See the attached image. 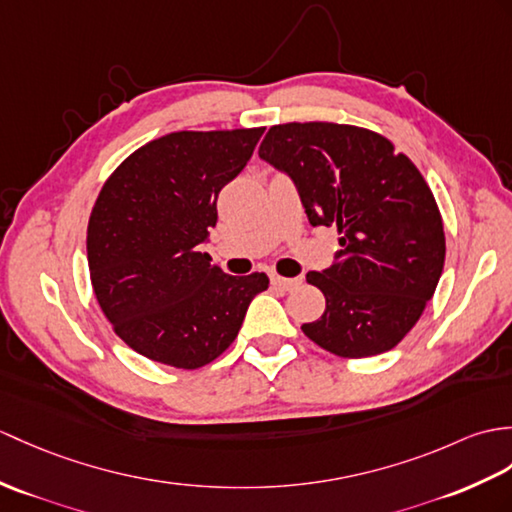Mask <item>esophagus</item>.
Wrapping results in <instances>:
<instances>
[{"label":"esophagus","instance_id":"obj_1","mask_svg":"<svg viewBox=\"0 0 512 512\" xmlns=\"http://www.w3.org/2000/svg\"><path fill=\"white\" fill-rule=\"evenodd\" d=\"M270 283L275 285L279 290H294L296 285H301V277H279V275H272Z\"/></svg>","mask_w":512,"mask_h":512}]
</instances>
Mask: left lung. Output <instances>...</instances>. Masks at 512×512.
Returning a JSON list of instances; mask_svg holds the SVG:
<instances>
[{"mask_svg": "<svg viewBox=\"0 0 512 512\" xmlns=\"http://www.w3.org/2000/svg\"><path fill=\"white\" fill-rule=\"evenodd\" d=\"M259 157L290 174L314 227L340 235L336 264L305 277L327 305L303 334L340 358L397 347L445 264L443 218L417 165L375 130L334 122L270 126Z\"/></svg>", "mask_w": 512, "mask_h": 512, "instance_id": "left-lung-1", "label": "left lung"}]
</instances>
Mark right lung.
I'll use <instances>...</instances> for the list:
<instances>
[{"label": "right lung", "mask_w": 512, "mask_h": 512, "mask_svg": "<svg viewBox=\"0 0 512 512\" xmlns=\"http://www.w3.org/2000/svg\"><path fill=\"white\" fill-rule=\"evenodd\" d=\"M264 128L178 130L148 141L106 178L91 209L87 259L104 316L152 362L194 368L237 338L264 272L224 275L200 253L218 194L244 170Z\"/></svg>", "instance_id": "right-lung-1"}]
</instances>
